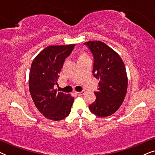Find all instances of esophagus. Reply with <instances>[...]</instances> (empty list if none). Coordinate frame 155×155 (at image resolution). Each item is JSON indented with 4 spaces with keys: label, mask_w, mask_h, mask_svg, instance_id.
I'll return each instance as SVG.
<instances>
[{
    "label": "esophagus",
    "mask_w": 155,
    "mask_h": 155,
    "mask_svg": "<svg viewBox=\"0 0 155 155\" xmlns=\"http://www.w3.org/2000/svg\"><path fill=\"white\" fill-rule=\"evenodd\" d=\"M84 91H82V92H76L75 94L78 95V96H82V95H83L84 94Z\"/></svg>",
    "instance_id": "esophagus-1"
}]
</instances>
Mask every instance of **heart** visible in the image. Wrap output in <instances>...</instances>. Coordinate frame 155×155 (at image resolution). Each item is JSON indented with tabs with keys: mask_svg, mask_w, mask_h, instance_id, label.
<instances>
[{
	"mask_svg": "<svg viewBox=\"0 0 155 155\" xmlns=\"http://www.w3.org/2000/svg\"><path fill=\"white\" fill-rule=\"evenodd\" d=\"M87 56V55H86V54H82V56H80V57H82V56Z\"/></svg>",
	"mask_w": 155,
	"mask_h": 155,
	"instance_id": "obj_1",
	"label": "heart"
}]
</instances>
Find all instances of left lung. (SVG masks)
<instances>
[{
    "label": "left lung",
    "instance_id": "obj_1",
    "mask_svg": "<svg viewBox=\"0 0 155 155\" xmlns=\"http://www.w3.org/2000/svg\"><path fill=\"white\" fill-rule=\"evenodd\" d=\"M88 46L94 63L93 73L99 80L97 99L89 106L90 111L99 117L115 113L121 106L128 87V76L124 63L114 49L100 41L84 43Z\"/></svg>",
    "mask_w": 155,
    "mask_h": 155
}]
</instances>
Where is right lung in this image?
Listing matches in <instances>:
<instances>
[{
	"label": "right lung",
	"instance_id": "obj_1",
	"mask_svg": "<svg viewBox=\"0 0 155 155\" xmlns=\"http://www.w3.org/2000/svg\"><path fill=\"white\" fill-rule=\"evenodd\" d=\"M75 44L48 46L31 63L29 89L37 109L52 120H61L69 115L74 97L54 89L65 58L73 51Z\"/></svg>",
	"mask_w": 155,
	"mask_h": 155
}]
</instances>
